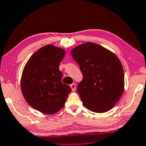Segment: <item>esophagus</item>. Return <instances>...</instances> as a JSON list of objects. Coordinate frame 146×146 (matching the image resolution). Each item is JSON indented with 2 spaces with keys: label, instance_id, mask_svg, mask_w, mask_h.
Returning a JSON list of instances; mask_svg holds the SVG:
<instances>
[{
  "label": "esophagus",
  "instance_id": "obj_1",
  "mask_svg": "<svg viewBox=\"0 0 146 146\" xmlns=\"http://www.w3.org/2000/svg\"><path fill=\"white\" fill-rule=\"evenodd\" d=\"M70 88H72V92H75L76 88V84H74V83L70 85Z\"/></svg>",
  "mask_w": 146,
  "mask_h": 146
}]
</instances>
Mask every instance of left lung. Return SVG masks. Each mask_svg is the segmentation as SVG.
Here are the masks:
<instances>
[{
    "label": "left lung",
    "instance_id": "obj_1",
    "mask_svg": "<svg viewBox=\"0 0 146 146\" xmlns=\"http://www.w3.org/2000/svg\"><path fill=\"white\" fill-rule=\"evenodd\" d=\"M71 54L83 75L77 92L84 106L95 113L109 111L124 92V70L119 58L92 42L77 46Z\"/></svg>",
    "mask_w": 146,
    "mask_h": 146
}]
</instances>
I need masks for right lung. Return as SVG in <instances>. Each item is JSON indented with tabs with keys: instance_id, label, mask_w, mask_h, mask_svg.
I'll use <instances>...</instances> for the list:
<instances>
[{
	"instance_id": "right-lung-1",
	"label": "right lung",
	"mask_w": 146,
	"mask_h": 146,
	"mask_svg": "<svg viewBox=\"0 0 146 146\" xmlns=\"http://www.w3.org/2000/svg\"><path fill=\"white\" fill-rule=\"evenodd\" d=\"M65 50L47 45L34 52L25 65L21 79V90L28 104L47 115L57 113L64 107L69 86L62 82L59 64Z\"/></svg>"
}]
</instances>
